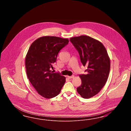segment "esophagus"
<instances>
[{"mask_svg":"<svg viewBox=\"0 0 131 131\" xmlns=\"http://www.w3.org/2000/svg\"><path fill=\"white\" fill-rule=\"evenodd\" d=\"M68 78L69 79H73L74 78V75H72V76H68Z\"/></svg>","mask_w":131,"mask_h":131,"instance_id":"1","label":"esophagus"}]
</instances>
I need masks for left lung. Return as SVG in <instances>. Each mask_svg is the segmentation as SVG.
<instances>
[{"mask_svg": "<svg viewBox=\"0 0 131 131\" xmlns=\"http://www.w3.org/2000/svg\"><path fill=\"white\" fill-rule=\"evenodd\" d=\"M78 50L81 62L87 66V74L79 75L81 86L77 90L81 97L89 99L98 93L105 85L110 71V59L106 48L99 41L81 35L70 39Z\"/></svg>", "mask_w": 131, "mask_h": 131, "instance_id": "8db88e82", "label": "left lung"}]
</instances>
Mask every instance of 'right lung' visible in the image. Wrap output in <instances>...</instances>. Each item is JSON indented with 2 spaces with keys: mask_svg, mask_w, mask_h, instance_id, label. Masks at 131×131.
Wrapping results in <instances>:
<instances>
[{
  "mask_svg": "<svg viewBox=\"0 0 131 131\" xmlns=\"http://www.w3.org/2000/svg\"><path fill=\"white\" fill-rule=\"evenodd\" d=\"M68 39L55 36L39 38L31 44L25 58L26 74L38 94L47 99L57 96L65 82V77L53 73L59 51L68 44Z\"/></svg>",
  "mask_w": 131,
  "mask_h": 131,
  "instance_id": "1",
  "label": "right lung"
}]
</instances>
